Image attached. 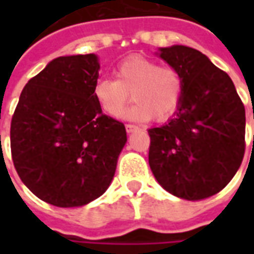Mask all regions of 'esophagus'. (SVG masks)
<instances>
[{
    "label": "esophagus",
    "instance_id": "esophagus-1",
    "mask_svg": "<svg viewBox=\"0 0 254 254\" xmlns=\"http://www.w3.org/2000/svg\"><path fill=\"white\" fill-rule=\"evenodd\" d=\"M125 127H127V133H133V132H136L138 129L137 125H133V124H127L125 125Z\"/></svg>",
    "mask_w": 254,
    "mask_h": 254
}]
</instances>
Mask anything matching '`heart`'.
Listing matches in <instances>:
<instances>
[{
    "instance_id": "heart-1",
    "label": "heart",
    "mask_w": 254,
    "mask_h": 254,
    "mask_svg": "<svg viewBox=\"0 0 254 254\" xmlns=\"http://www.w3.org/2000/svg\"><path fill=\"white\" fill-rule=\"evenodd\" d=\"M114 74L116 80L99 78L92 89L96 103L107 116H121L130 95L136 103L125 117L134 121H148L152 117L158 121L167 120L181 103L184 77L176 67L132 56L117 65Z\"/></svg>"
}]
</instances>
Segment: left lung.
<instances>
[{
  "label": "left lung",
  "instance_id": "8db88e82",
  "mask_svg": "<svg viewBox=\"0 0 254 254\" xmlns=\"http://www.w3.org/2000/svg\"><path fill=\"white\" fill-rule=\"evenodd\" d=\"M159 57L184 77L174 117L148 129V162L156 181L185 200H202L223 189L245 154V107L226 72L196 49L160 47Z\"/></svg>",
  "mask_w": 254,
  "mask_h": 254
}]
</instances>
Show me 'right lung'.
Masks as SVG:
<instances>
[{"label": "right lung", "instance_id": "add662e5", "mask_svg": "<svg viewBox=\"0 0 254 254\" xmlns=\"http://www.w3.org/2000/svg\"><path fill=\"white\" fill-rule=\"evenodd\" d=\"M95 54L58 57L25 84L10 124L20 180L36 197L63 208L102 196L127 143L124 124L102 113L92 94Z\"/></svg>", "mask_w": 254, "mask_h": 254}]
</instances>
